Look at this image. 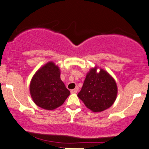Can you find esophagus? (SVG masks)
I'll return each instance as SVG.
<instances>
[{
    "instance_id": "esophagus-1",
    "label": "esophagus",
    "mask_w": 149,
    "mask_h": 149,
    "mask_svg": "<svg viewBox=\"0 0 149 149\" xmlns=\"http://www.w3.org/2000/svg\"><path fill=\"white\" fill-rule=\"evenodd\" d=\"M77 91H78V88H75V89L71 90V93H72V94H75V93H77Z\"/></svg>"
}]
</instances>
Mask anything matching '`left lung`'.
I'll list each match as a JSON object with an SVG mask.
<instances>
[{"instance_id": "obj_1", "label": "left lung", "mask_w": 149, "mask_h": 149, "mask_svg": "<svg viewBox=\"0 0 149 149\" xmlns=\"http://www.w3.org/2000/svg\"><path fill=\"white\" fill-rule=\"evenodd\" d=\"M97 67L88 72L81 91L77 94L87 108L93 112H101L112 106L117 95V86L113 77Z\"/></svg>"}]
</instances>
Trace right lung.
I'll return each instance as SVG.
<instances>
[{
	"instance_id": "right-lung-1",
	"label": "right lung",
	"mask_w": 149,
	"mask_h": 149,
	"mask_svg": "<svg viewBox=\"0 0 149 149\" xmlns=\"http://www.w3.org/2000/svg\"><path fill=\"white\" fill-rule=\"evenodd\" d=\"M58 67L51 61L35 73L30 81V92L37 106L53 110L63 104L70 92L61 79Z\"/></svg>"
}]
</instances>
